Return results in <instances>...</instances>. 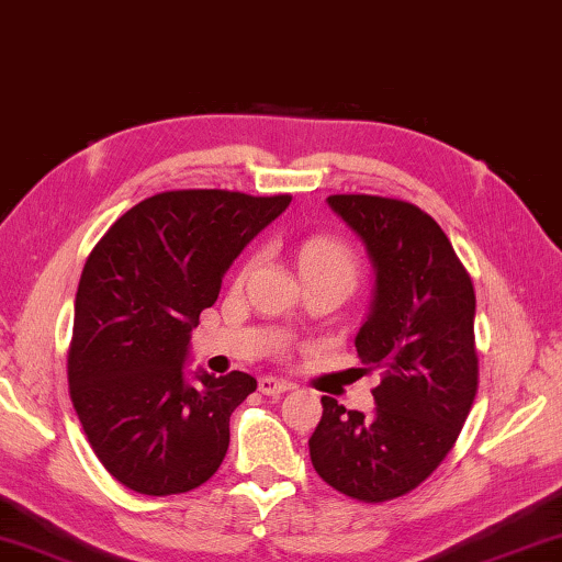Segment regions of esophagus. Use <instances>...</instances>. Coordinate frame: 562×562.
<instances>
[{
	"mask_svg": "<svg viewBox=\"0 0 562 562\" xmlns=\"http://www.w3.org/2000/svg\"><path fill=\"white\" fill-rule=\"evenodd\" d=\"M258 387L262 395H280L284 391H290L292 385L282 379H274V375H262V379L258 381Z\"/></svg>",
	"mask_w": 562,
	"mask_h": 562,
	"instance_id": "obj_1",
	"label": "esophagus"
}]
</instances>
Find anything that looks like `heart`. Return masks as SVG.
Returning a JSON list of instances; mask_svg holds the SVG:
<instances>
[{
  "mask_svg": "<svg viewBox=\"0 0 562 562\" xmlns=\"http://www.w3.org/2000/svg\"><path fill=\"white\" fill-rule=\"evenodd\" d=\"M300 270L302 278H312V274H331V278H341L351 284L359 282V258L346 243L329 238V236H314L307 238L300 246Z\"/></svg>",
  "mask_w": 562,
  "mask_h": 562,
  "instance_id": "1",
  "label": "heart"
}]
</instances>
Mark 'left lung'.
Returning a JSON list of instances; mask_svg holds the SVG:
<instances>
[{
    "mask_svg": "<svg viewBox=\"0 0 562 562\" xmlns=\"http://www.w3.org/2000/svg\"><path fill=\"white\" fill-rule=\"evenodd\" d=\"M334 213L363 240L375 270L369 319L356 334L375 411L324 395L310 437L326 484L366 504L411 494L450 454L479 387L474 284L450 238L415 203L334 193Z\"/></svg>",
    "mask_w": 562,
    "mask_h": 562,
    "instance_id": "8db88e82",
    "label": "left lung"
}]
</instances>
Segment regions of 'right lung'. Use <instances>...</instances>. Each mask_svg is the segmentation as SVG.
<instances>
[{
  "instance_id": "right-lung-1",
  "label": "right lung",
  "mask_w": 562,
  "mask_h": 562,
  "mask_svg": "<svg viewBox=\"0 0 562 562\" xmlns=\"http://www.w3.org/2000/svg\"><path fill=\"white\" fill-rule=\"evenodd\" d=\"M290 193L161 191L112 223L78 282L70 401L95 457L137 494L169 496L218 472L231 413L258 387L243 371L187 383L191 329L240 250Z\"/></svg>"
}]
</instances>
